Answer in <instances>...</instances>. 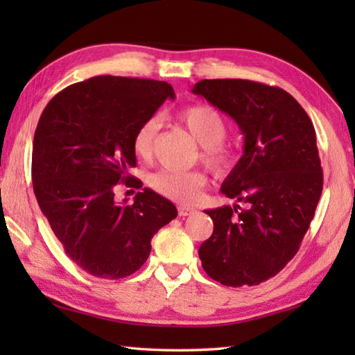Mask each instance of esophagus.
I'll return each mask as SVG.
<instances>
[{
    "instance_id": "1",
    "label": "esophagus",
    "mask_w": 355,
    "mask_h": 355,
    "mask_svg": "<svg viewBox=\"0 0 355 355\" xmlns=\"http://www.w3.org/2000/svg\"><path fill=\"white\" fill-rule=\"evenodd\" d=\"M195 214V209L191 206H178V215L180 216H189Z\"/></svg>"
}]
</instances>
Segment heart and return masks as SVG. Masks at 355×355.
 I'll use <instances>...</instances> for the list:
<instances>
[{
    "mask_svg": "<svg viewBox=\"0 0 355 355\" xmlns=\"http://www.w3.org/2000/svg\"><path fill=\"white\" fill-rule=\"evenodd\" d=\"M178 120L192 137L198 141L202 149V160L214 171L227 169L232 162V153L223 140L227 134V123L224 117L207 105H193L180 111ZM158 131V120L150 117L145 120L134 134L132 149L137 157L149 158L153 154L155 135ZM206 177L201 172H175L160 171L150 177V186L154 189L178 202H195L198 200L201 189L206 186Z\"/></svg>",
    "mask_w": 355,
    "mask_h": 355,
    "instance_id": "heart-1",
    "label": "heart"
}]
</instances>
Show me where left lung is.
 Instances as JSON below:
<instances>
[{
    "instance_id": "obj_1",
    "label": "left lung",
    "mask_w": 355,
    "mask_h": 355,
    "mask_svg": "<svg viewBox=\"0 0 355 355\" xmlns=\"http://www.w3.org/2000/svg\"><path fill=\"white\" fill-rule=\"evenodd\" d=\"M192 93L230 116L244 135V154L221 186L241 206L206 210L214 233L198 250L202 268L223 285H258L297 253L320 200L313 122L285 89L259 82L205 79Z\"/></svg>"
}]
</instances>
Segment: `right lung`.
<instances>
[{
  "label": "right lung",
  "mask_w": 355,
  "mask_h": 355,
  "mask_svg": "<svg viewBox=\"0 0 355 355\" xmlns=\"http://www.w3.org/2000/svg\"><path fill=\"white\" fill-rule=\"evenodd\" d=\"M175 93L168 82L96 76L62 89L37 122L32 180L44 216L65 253L87 273L122 279L150 253V239L171 223L177 207L150 189L128 205L117 202V183L141 187L132 139Z\"/></svg>",
  "instance_id": "1"
}]
</instances>
